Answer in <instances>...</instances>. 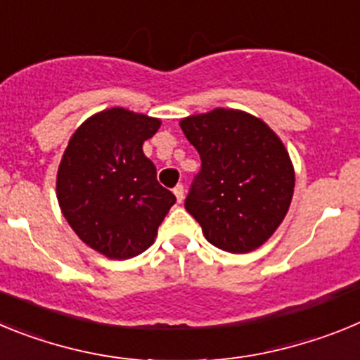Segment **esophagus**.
Returning a JSON list of instances; mask_svg holds the SVG:
<instances>
[{"mask_svg":"<svg viewBox=\"0 0 360 360\" xmlns=\"http://www.w3.org/2000/svg\"><path fill=\"white\" fill-rule=\"evenodd\" d=\"M173 193H174V196H176L178 203H182L184 202V195H186V191H184L182 184H178V186L173 189Z\"/></svg>","mask_w":360,"mask_h":360,"instance_id":"1","label":"esophagus"}]
</instances>
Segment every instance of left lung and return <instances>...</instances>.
Instances as JSON below:
<instances>
[{
    "instance_id": "left-lung-1",
    "label": "left lung",
    "mask_w": 360,
    "mask_h": 360,
    "mask_svg": "<svg viewBox=\"0 0 360 360\" xmlns=\"http://www.w3.org/2000/svg\"><path fill=\"white\" fill-rule=\"evenodd\" d=\"M202 169L186 209L209 243L232 254L252 252L276 232L294 195L290 155L262 119L214 108L180 120Z\"/></svg>"
}]
</instances>
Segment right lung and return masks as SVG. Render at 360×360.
I'll return each mask as SVG.
<instances>
[{"instance_id":"right-lung-1","label":"right lung","mask_w":360,"mask_h":360,"mask_svg":"<svg viewBox=\"0 0 360 360\" xmlns=\"http://www.w3.org/2000/svg\"><path fill=\"white\" fill-rule=\"evenodd\" d=\"M160 119L126 108L98 111L75 129L57 169V202L73 232L110 259L149 249L176 202L142 144Z\"/></svg>"}]
</instances>
